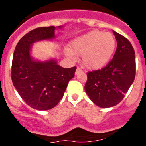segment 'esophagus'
<instances>
[{"label": "esophagus", "instance_id": "obj_1", "mask_svg": "<svg viewBox=\"0 0 146 146\" xmlns=\"http://www.w3.org/2000/svg\"><path fill=\"white\" fill-rule=\"evenodd\" d=\"M82 72V69H81L80 68H77V70H76L75 74H78V73H80V72Z\"/></svg>", "mask_w": 146, "mask_h": 146}]
</instances>
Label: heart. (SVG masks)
<instances>
[{"instance_id":"b5f03b06","label":"heart","mask_w":146,"mask_h":146,"mask_svg":"<svg viewBox=\"0 0 146 146\" xmlns=\"http://www.w3.org/2000/svg\"><path fill=\"white\" fill-rule=\"evenodd\" d=\"M116 39L111 33L93 30L74 39L71 50H66L69 58L82 55V64L91 70L102 69L110 61L116 49Z\"/></svg>"}]
</instances>
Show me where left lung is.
<instances>
[{"label": "left lung", "mask_w": 146, "mask_h": 146, "mask_svg": "<svg viewBox=\"0 0 146 146\" xmlns=\"http://www.w3.org/2000/svg\"><path fill=\"white\" fill-rule=\"evenodd\" d=\"M117 49L105 67L87 73L85 90L91 101L100 108L118 104L133 83L136 72L135 53L131 43L113 31Z\"/></svg>", "instance_id": "left-lung-1"}]
</instances>
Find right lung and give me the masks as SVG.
<instances>
[{
    "label": "right lung",
    "instance_id": "add662e5",
    "mask_svg": "<svg viewBox=\"0 0 146 146\" xmlns=\"http://www.w3.org/2000/svg\"><path fill=\"white\" fill-rule=\"evenodd\" d=\"M55 30V27L50 26L31 31L20 38L13 55V85L24 102L38 110H47L57 105L77 69L63 68L55 59L34 60L31 55L33 44L53 39Z\"/></svg>",
    "mask_w": 146,
    "mask_h": 146
}]
</instances>
